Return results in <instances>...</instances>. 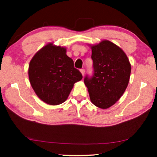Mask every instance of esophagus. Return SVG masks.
Listing matches in <instances>:
<instances>
[{
  "label": "esophagus",
  "instance_id": "esophagus-1",
  "mask_svg": "<svg viewBox=\"0 0 157 157\" xmlns=\"http://www.w3.org/2000/svg\"><path fill=\"white\" fill-rule=\"evenodd\" d=\"M80 71H81V74H82V76H84V74H85V70L83 69V68H82V69H81V70H80Z\"/></svg>",
  "mask_w": 157,
  "mask_h": 157
}]
</instances>
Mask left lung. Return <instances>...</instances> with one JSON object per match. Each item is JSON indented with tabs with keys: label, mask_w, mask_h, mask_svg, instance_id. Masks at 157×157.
I'll return each instance as SVG.
<instances>
[{
	"label": "left lung",
	"mask_w": 157,
	"mask_h": 157,
	"mask_svg": "<svg viewBox=\"0 0 157 157\" xmlns=\"http://www.w3.org/2000/svg\"><path fill=\"white\" fill-rule=\"evenodd\" d=\"M90 46L94 74L91 78L86 76L84 83L92 104L106 109L124 94L129 81L132 66L124 51L108 40Z\"/></svg>",
	"instance_id": "left-lung-1"
}]
</instances>
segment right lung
<instances>
[{"label":"right lung","instance_id":"1","mask_svg":"<svg viewBox=\"0 0 157 157\" xmlns=\"http://www.w3.org/2000/svg\"><path fill=\"white\" fill-rule=\"evenodd\" d=\"M29 81L38 98L49 105L67 99L74 83L82 79L66 48L49 43L37 51L29 66Z\"/></svg>","mask_w":157,"mask_h":157}]
</instances>
